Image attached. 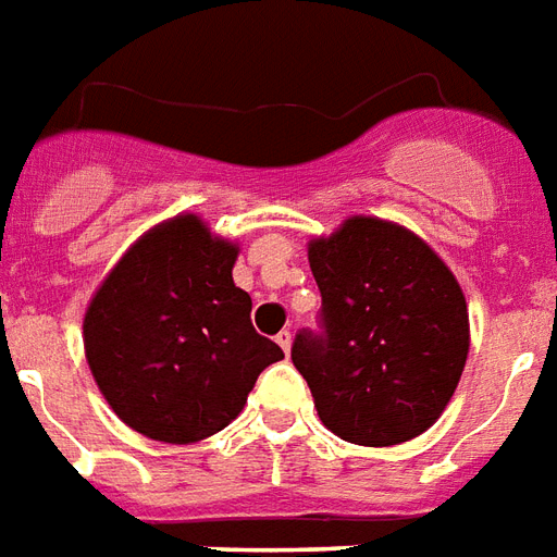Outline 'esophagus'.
I'll use <instances>...</instances> for the list:
<instances>
[{"label":"esophagus","mask_w":557,"mask_h":557,"mask_svg":"<svg viewBox=\"0 0 557 557\" xmlns=\"http://www.w3.org/2000/svg\"><path fill=\"white\" fill-rule=\"evenodd\" d=\"M290 341H294V334L287 332V329H284V332H278V337H275V343L282 346L284 352H290Z\"/></svg>","instance_id":"obj_1"}]
</instances>
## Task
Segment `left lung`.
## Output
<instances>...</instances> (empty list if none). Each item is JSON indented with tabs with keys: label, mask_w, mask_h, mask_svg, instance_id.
<instances>
[{
	"label": "left lung",
	"mask_w": 557,
	"mask_h": 557,
	"mask_svg": "<svg viewBox=\"0 0 557 557\" xmlns=\"http://www.w3.org/2000/svg\"><path fill=\"white\" fill-rule=\"evenodd\" d=\"M320 329L296 334L294 367L325 429L361 446L422 434L461 382L470 320L455 275L417 234L352 216L308 249Z\"/></svg>",
	"instance_id": "left-lung-1"
}]
</instances>
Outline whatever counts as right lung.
<instances>
[{"mask_svg": "<svg viewBox=\"0 0 557 557\" xmlns=\"http://www.w3.org/2000/svg\"><path fill=\"white\" fill-rule=\"evenodd\" d=\"M237 246L202 220L175 216L144 234L96 290L87 363L116 417L164 443L211 437L244 411L278 343L255 332L252 299L234 287Z\"/></svg>", "mask_w": 557, "mask_h": 557, "instance_id": "obj_1", "label": "right lung"}]
</instances>
